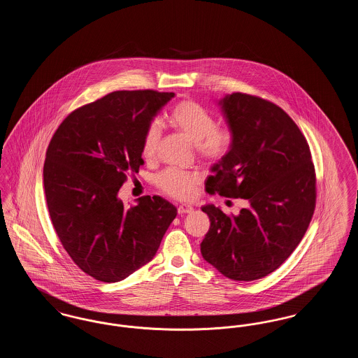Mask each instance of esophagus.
Returning a JSON list of instances; mask_svg holds the SVG:
<instances>
[{"label":"esophagus","mask_w":358,"mask_h":358,"mask_svg":"<svg viewBox=\"0 0 358 358\" xmlns=\"http://www.w3.org/2000/svg\"><path fill=\"white\" fill-rule=\"evenodd\" d=\"M193 212V208L190 205H180L178 206V215H187V213H192Z\"/></svg>","instance_id":"obj_1"}]
</instances>
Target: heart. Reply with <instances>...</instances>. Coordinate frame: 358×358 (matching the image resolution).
<instances>
[{"label": "heart", "mask_w": 358, "mask_h": 358, "mask_svg": "<svg viewBox=\"0 0 358 358\" xmlns=\"http://www.w3.org/2000/svg\"><path fill=\"white\" fill-rule=\"evenodd\" d=\"M169 122L171 127L196 145L197 152L205 159H220L229 149V133L222 129H216V122L212 114L199 103L187 101L177 104L169 115ZM159 136V126L157 123L150 124L142 143V154L145 158L152 159L155 157ZM197 184L199 177L196 174L176 169H168L158 177V185L161 189L171 197L180 200L190 199Z\"/></svg>", "instance_id": "b5f03b06"}]
</instances>
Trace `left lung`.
<instances>
[{"label": "left lung", "instance_id": "obj_1", "mask_svg": "<svg viewBox=\"0 0 358 358\" xmlns=\"http://www.w3.org/2000/svg\"><path fill=\"white\" fill-rule=\"evenodd\" d=\"M217 106L232 139L205 189L248 205L232 216L201 208L210 220L201 255L224 276L250 282L275 271L303 238L315 206L314 165L306 138L276 104L235 92Z\"/></svg>", "mask_w": 358, "mask_h": 358}]
</instances>
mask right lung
Masks as SVG:
<instances>
[{"label": "right lung", "instance_id": "add662e5", "mask_svg": "<svg viewBox=\"0 0 358 358\" xmlns=\"http://www.w3.org/2000/svg\"><path fill=\"white\" fill-rule=\"evenodd\" d=\"M174 92L115 91L69 114L52 136L44 190L52 224L64 250L90 276L126 279L149 263L177 208L145 196L126 209L118 193L138 173L143 138Z\"/></svg>", "mask_w": 358, "mask_h": 358}]
</instances>
